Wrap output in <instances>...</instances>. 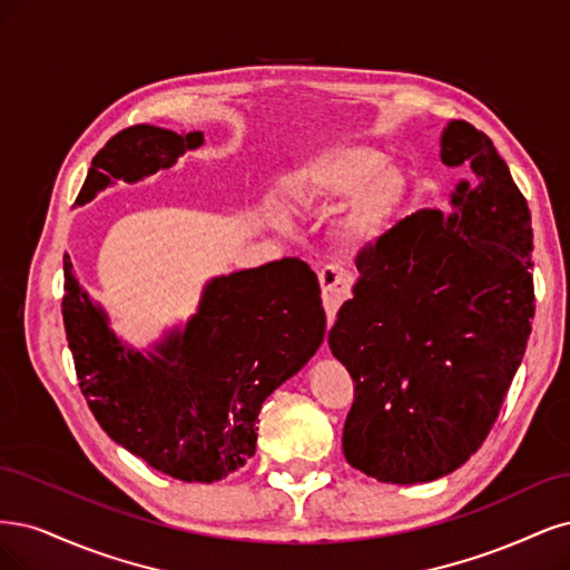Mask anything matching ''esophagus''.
I'll return each instance as SVG.
<instances>
[{
	"label": "esophagus",
	"instance_id": "obj_1",
	"mask_svg": "<svg viewBox=\"0 0 570 570\" xmlns=\"http://www.w3.org/2000/svg\"><path fill=\"white\" fill-rule=\"evenodd\" d=\"M320 284H322V303L326 309V317H328V326L334 324L336 320V312L343 305V301H347L353 291V274L336 267V265H326L317 272Z\"/></svg>",
	"mask_w": 570,
	"mask_h": 570
}]
</instances>
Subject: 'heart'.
<instances>
[{"label": "heart", "mask_w": 570, "mask_h": 570, "mask_svg": "<svg viewBox=\"0 0 570 570\" xmlns=\"http://www.w3.org/2000/svg\"><path fill=\"white\" fill-rule=\"evenodd\" d=\"M385 156L364 144H334L305 158L286 181L291 204L324 208L353 196L343 232L355 242H370L385 229L407 194V177Z\"/></svg>", "instance_id": "obj_1"}]
</instances>
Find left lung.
<instances>
[{
    "instance_id": "1",
    "label": "left lung",
    "mask_w": 570,
    "mask_h": 570,
    "mask_svg": "<svg viewBox=\"0 0 570 570\" xmlns=\"http://www.w3.org/2000/svg\"><path fill=\"white\" fill-rule=\"evenodd\" d=\"M443 163L471 170L452 213L416 210L366 244L328 332L355 383L343 454L381 483L435 481L483 445L535 317L530 210L504 158L454 120Z\"/></svg>"
}]
</instances>
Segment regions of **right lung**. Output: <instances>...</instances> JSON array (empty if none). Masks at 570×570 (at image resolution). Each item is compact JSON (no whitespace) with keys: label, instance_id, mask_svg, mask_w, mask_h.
<instances>
[{"label":"right lung","instance_id":"add662e5","mask_svg":"<svg viewBox=\"0 0 570 570\" xmlns=\"http://www.w3.org/2000/svg\"><path fill=\"white\" fill-rule=\"evenodd\" d=\"M200 144L204 132L127 127L91 158L76 204L111 179L135 181L170 168ZM61 315L80 391L99 426L185 483H213L246 464L263 402L315 355L326 328L320 282L298 258L213 279L185 334L168 338L151 360L118 343L68 261Z\"/></svg>","mask_w":570,"mask_h":570}]
</instances>
